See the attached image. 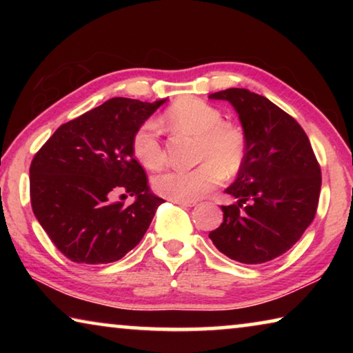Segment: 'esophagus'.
Returning <instances> with one entry per match:
<instances>
[{
    "label": "esophagus",
    "mask_w": 353,
    "mask_h": 353,
    "mask_svg": "<svg viewBox=\"0 0 353 353\" xmlns=\"http://www.w3.org/2000/svg\"><path fill=\"white\" fill-rule=\"evenodd\" d=\"M171 202H174V204L182 205V207H194L198 204L196 201H183V199H171Z\"/></svg>",
    "instance_id": "34e87169"
}]
</instances>
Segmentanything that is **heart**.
Instances as JSON below:
<instances>
[{
	"label": "heart",
	"instance_id": "heart-1",
	"mask_svg": "<svg viewBox=\"0 0 353 353\" xmlns=\"http://www.w3.org/2000/svg\"><path fill=\"white\" fill-rule=\"evenodd\" d=\"M165 123L179 132L198 137L196 157L202 163L194 170H172L154 177V190L160 196L198 199L219 185L223 174L234 176L240 171L246 157V137L235 124L223 121V113L216 107L198 98H182L166 112ZM132 151L149 170H159L165 163L157 123L146 121L135 130Z\"/></svg>",
	"mask_w": 353,
	"mask_h": 353
}]
</instances>
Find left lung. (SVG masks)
<instances>
[{
	"mask_svg": "<svg viewBox=\"0 0 353 353\" xmlns=\"http://www.w3.org/2000/svg\"><path fill=\"white\" fill-rule=\"evenodd\" d=\"M230 103L246 137V157L225 193L223 224L208 238L229 259L260 265L283 255L314 219L321 168L310 140L294 118L270 99L227 88L208 94Z\"/></svg>",
	"mask_w": 353,
	"mask_h": 353,
	"instance_id": "1",
	"label": "left lung"
}]
</instances>
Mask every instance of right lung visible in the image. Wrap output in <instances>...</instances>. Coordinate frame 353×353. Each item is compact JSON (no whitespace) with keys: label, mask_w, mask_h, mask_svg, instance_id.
I'll use <instances>...</instances> for the list:
<instances>
[{"label":"right lung","mask_w":353,"mask_h":353,"mask_svg":"<svg viewBox=\"0 0 353 353\" xmlns=\"http://www.w3.org/2000/svg\"><path fill=\"white\" fill-rule=\"evenodd\" d=\"M166 99L112 98L62 124L34 155L29 182L35 218L74 263H112L146 234L163 199L155 196L132 151V137ZM117 192L134 195L126 208Z\"/></svg>","instance_id":"1"}]
</instances>
